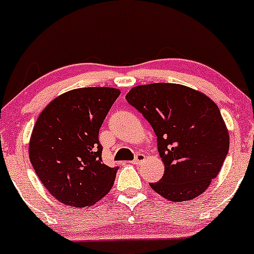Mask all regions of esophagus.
<instances>
[{
	"instance_id": "34e87169",
	"label": "esophagus",
	"mask_w": 254,
	"mask_h": 254,
	"mask_svg": "<svg viewBox=\"0 0 254 254\" xmlns=\"http://www.w3.org/2000/svg\"><path fill=\"white\" fill-rule=\"evenodd\" d=\"M145 159H146L145 155L140 154V152H139V154L135 155L134 160H133V163H135V165H139V163H141L143 161H145Z\"/></svg>"
}]
</instances>
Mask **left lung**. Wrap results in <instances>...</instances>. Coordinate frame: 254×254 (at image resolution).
I'll return each instance as SVG.
<instances>
[{
    "instance_id": "obj_1",
    "label": "left lung",
    "mask_w": 254,
    "mask_h": 254,
    "mask_svg": "<svg viewBox=\"0 0 254 254\" xmlns=\"http://www.w3.org/2000/svg\"><path fill=\"white\" fill-rule=\"evenodd\" d=\"M126 99L151 125L165 163L163 177L150 187L174 202L201 195L229 151V133L217 104L176 83L133 87Z\"/></svg>"
}]
</instances>
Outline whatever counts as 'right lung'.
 Listing matches in <instances>:
<instances>
[{"instance_id": "1", "label": "right lung", "mask_w": 254, "mask_h": 254, "mask_svg": "<svg viewBox=\"0 0 254 254\" xmlns=\"http://www.w3.org/2000/svg\"><path fill=\"white\" fill-rule=\"evenodd\" d=\"M119 95L109 87L73 89L40 114L30 139V162L59 202L91 206L113 188L119 167L103 163L99 129Z\"/></svg>"}]
</instances>
